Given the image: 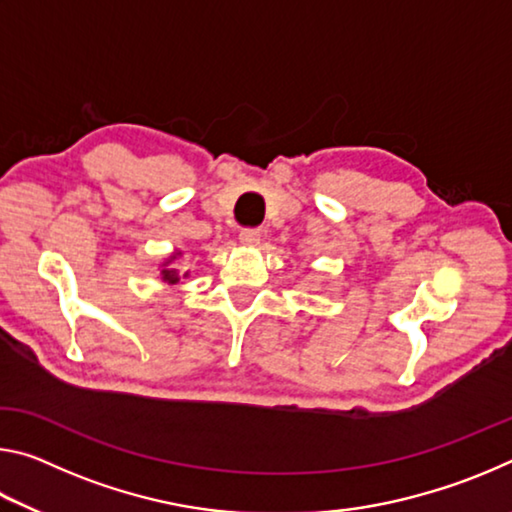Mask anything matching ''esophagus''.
<instances>
[{
	"label": "esophagus",
	"instance_id": "obj_1",
	"mask_svg": "<svg viewBox=\"0 0 512 512\" xmlns=\"http://www.w3.org/2000/svg\"><path fill=\"white\" fill-rule=\"evenodd\" d=\"M259 237H262V232H259L257 228H244L239 232V241L244 246H257Z\"/></svg>",
	"mask_w": 512,
	"mask_h": 512
}]
</instances>
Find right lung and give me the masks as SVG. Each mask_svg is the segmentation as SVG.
I'll return each instance as SVG.
<instances>
[{
	"mask_svg": "<svg viewBox=\"0 0 512 512\" xmlns=\"http://www.w3.org/2000/svg\"><path fill=\"white\" fill-rule=\"evenodd\" d=\"M180 257V253H173L169 259H167V262H164L162 264V280L164 282H169V284H178L180 280H183V277H187L189 273H180L178 271V268L176 266H173V262H176V259Z\"/></svg>",
	"mask_w": 512,
	"mask_h": 512,
	"instance_id": "add662e5",
	"label": "right lung"
}]
</instances>
